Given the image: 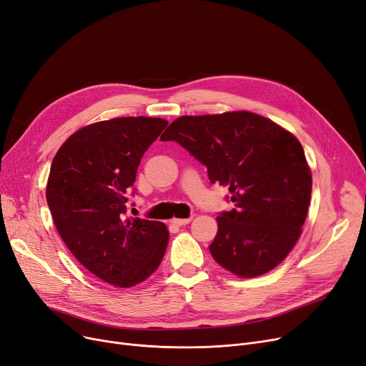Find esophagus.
<instances>
[{
	"mask_svg": "<svg viewBox=\"0 0 366 366\" xmlns=\"http://www.w3.org/2000/svg\"><path fill=\"white\" fill-rule=\"evenodd\" d=\"M191 221H192V217H184V219H180V217H174V219H172V224L183 227V225H187V224L191 222Z\"/></svg>",
	"mask_w": 366,
	"mask_h": 366,
	"instance_id": "34e87169",
	"label": "esophagus"
}]
</instances>
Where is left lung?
Masks as SVG:
<instances>
[{"label":"left lung","instance_id":"left-lung-1","mask_svg":"<svg viewBox=\"0 0 366 366\" xmlns=\"http://www.w3.org/2000/svg\"><path fill=\"white\" fill-rule=\"evenodd\" d=\"M175 141L227 186L234 209L216 217L209 249L239 277L261 276L285 259L308 214L312 175L300 141L249 111L183 115L160 137Z\"/></svg>","mask_w":366,"mask_h":366}]
</instances>
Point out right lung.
Masks as SVG:
<instances>
[{
  "label": "right lung",
  "instance_id": "right-lung-1",
  "mask_svg": "<svg viewBox=\"0 0 366 366\" xmlns=\"http://www.w3.org/2000/svg\"><path fill=\"white\" fill-rule=\"evenodd\" d=\"M153 117H117L71 134L54 156L46 201L55 228L99 280L130 288L159 267L169 239L164 222L124 217L141 157L167 127Z\"/></svg>",
  "mask_w": 366,
  "mask_h": 366
}]
</instances>
